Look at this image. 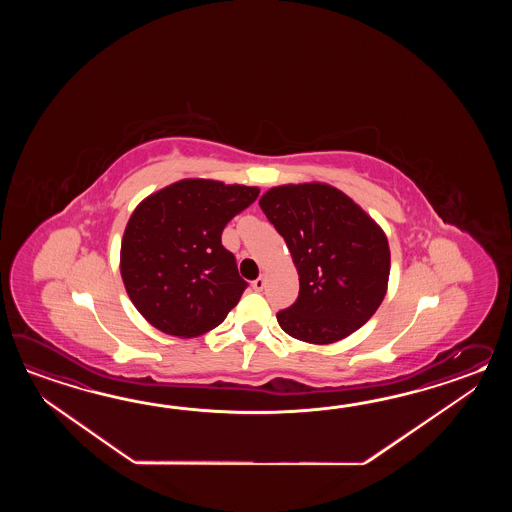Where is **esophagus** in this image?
<instances>
[{"mask_svg": "<svg viewBox=\"0 0 512 512\" xmlns=\"http://www.w3.org/2000/svg\"><path fill=\"white\" fill-rule=\"evenodd\" d=\"M265 287V276H260V278H256L254 282H252V289L254 291H261Z\"/></svg>", "mask_w": 512, "mask_h": 512, "instance_id": "obj_1", "label": "esophagus"}]
</instances>
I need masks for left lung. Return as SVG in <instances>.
Segmentation results:
<instances>
[{"mask_svg": "<svg viewBox=\"0 0 512 512\" xmlns=\"http://www.w3.org/2000/svg\"><path fill=\"white\" fill-rule=\"evenodd\" d=\"M260 207L287 243L300 276L296 302L276 315L283 331L324 346L364 326L388 289L384 230L326 183L272 186Z\"/></svg>", "mask_w": 512, "mask_h": 512, "instance_id": "1", "label": "left lung"}]
</instances>
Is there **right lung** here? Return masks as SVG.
Segmentation results:
<instances>
[{"label": "right lung", "mask_w": 512, "mask_h": 512, "mask_svg": "<svg viewBox=\"0 0 512 512\" xmlns=\"http://www.w3.org/2000/svg\"><path fill=\"white\" fill-rule=\"evenodd\" d=\"M260 194L258 186L183 179L142 199L120 245V276L153 327L192 338L218 327L247 287L225 225Z\"/></svg>", "instance_id": "obj_1"}]
</instances>
